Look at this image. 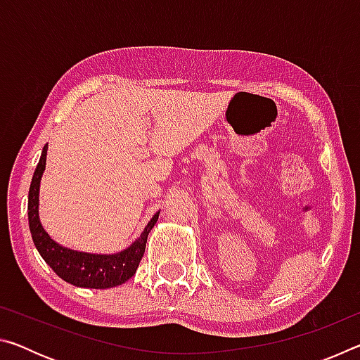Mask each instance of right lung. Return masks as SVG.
Returning a JSON list of instances; mask_svg holds the SVG:
<instances>
[{
  "label": "right lung",
  "mask_w": 360,
  "mask_h": 360,
  "mask_svg": "<svg viewBox=\"0 0 360 360\" xmlns=\"http://www.w3.org/2000/svg\"><path fill=\"white\" fill-rule=\"evenodd\" d=\"M47 144L42 148L38 167L34 169L28 192V224L32 238L41 257L63 281L77 288L108 289L124 284L135 275L141 262L149 231L154 227L160 211L155 212L143 233L124 251L115 254H90L58 245L49 236L39 221V184L46 169Z\"/></svg>",
  "instance_id": "add662e5"
}]
</instances>
